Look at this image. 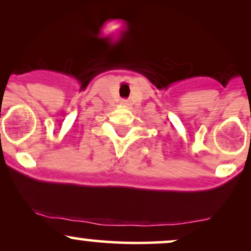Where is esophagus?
Returning <instances> with one entry per match:
<instances>
[{"mask_svg": "<svg viewBox=\"0 0 251 251\" xmlns=\"http://www.w3.org/2000/svg\"><path fill=\"white\" fill-rule=\"evenodd\" d=\"M122 105L128 106V101H127V100H122Z\"/></svg>", "mask_w": 251, "mask_h": 251, "instance_id": "esophagus-1", "label": "esophagus"}]
</instances>
